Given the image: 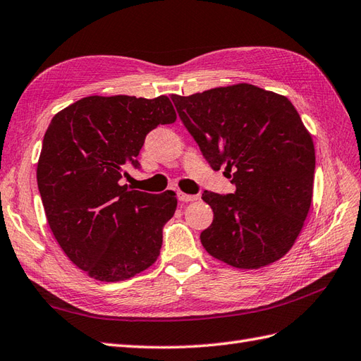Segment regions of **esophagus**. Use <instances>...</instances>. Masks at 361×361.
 Wrapping results in <instances>:
<instances>
[{
	"label": "esophagus",
	"mask_w": 361,
	"mask_h": 361,
	"mask_svg": "<svg viewBox=\"0 0 361 361\" xmlns=\"http://www.w3.org/2000/svg\"><path fill=\"white\" fill-rule=\"evenodd\" d=\"M178 200L183 201V202H192V201H197L198 197H197V195H188L184 192H178Z\"/></svg>",
	"instance_id": "1"
}]
</instances>
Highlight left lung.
Here are the masks:
<instances>
[{
	"label": "left lung",
	"mask_w": 361,
	"mask_h": 361,
	"mask_svg": "<svg viewBox=\"0 0 361 361\" xmlns=\"http://www.w3.org/2000/svg\"><path fill=\"white\" fill-rule=\"evenodd\" d=\"M214 171L233 172L234 193L205 190L213 222L201 233L212 257L260 269L290 251L313 198L314 145L284 95L250 83L171 97Z\"/></svg>",
	"instance_id": "8db88e82"
}]
</instances>
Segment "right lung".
<instances>
[{
    "mask_svg": "<svg viewBox=\"0 0 361 361\" xmlns=\"http://www.w3.org/2000/svg\"><path fill=\"white\" fill-rule=\"evenodd\" d=\"M177 121L171 99L92 95L51 119L37 161V188L49 228L68 259L98 281L130 280L157 260L161 230L177 193L119 183L139 168L145 136Z\"/></svg>",
    "mask_w": 361,
    "mask_h": 361,
    "instance_id": "right-lung-1",
    "label": "right lung"
}]
</instances>
